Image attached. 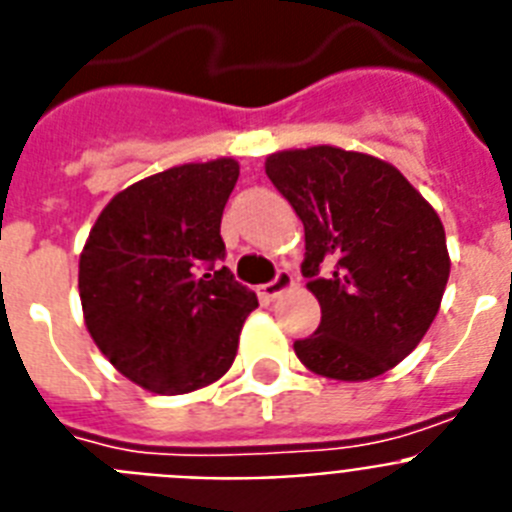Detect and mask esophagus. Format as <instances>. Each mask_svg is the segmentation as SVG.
Here are the masks:
<instances>
[{
    "label": "esophagus",
    "instance_id": "esophagus-1",
    "mask_svg": "<svg viewBox=\"0 0 512 512\" xmlns=\"http://www.w3.org/2000/svg\"><path fill=\"white\" fill-rule=\"evenodd\" d=\"M291 286H294V276H291L289 270H278L276 278H273L270 283H263L257 294L263 296V299H276V296H281L283 291H289Z\"/></svg>",
    "mask_w": 512,
    "mask_h": 512
}]
</instances>
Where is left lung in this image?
Wrapping results in <instances>:
<instances>
[{
    "mask_svg": "<svg viewBox=\"0 0 512 512\" xmlns=\"http://www.w3.org/2000/svg\"><path fill=\"white\" fill-rule=\"evenodd\" d=\"M265 174L304 223L302 276L320 328L294 343L330 380L362 382L403 362L440 309L450 276L445 229L401 171L367 153L281 150Z\"/></svg>",
    "mask_w": 512,
    "mask_h": 512,
    "instance_id": "obj_1",
    "label": "left lung"
}]
</instances>
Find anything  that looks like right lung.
I'll return each instance as SVG.
<instances>
[{
	"label": "right lung",
	"instance_id": "right-lung-1",
	"mask_svg": "<svg viewBox=\"0 0 512 512\" xmlns=\"http://www.w3.org/2000/svg\"><path fill=\"white\" fill-rule=\"evenodd\" d=\"M236 179L234 158L174 166L111 197L90 229L77 273L85 328L150 393H192L226 375L257 307L255 291L218 268Z\"/></svg>",
	"mask_w": 512,
	"mask_h": 512
}]
</instances>
